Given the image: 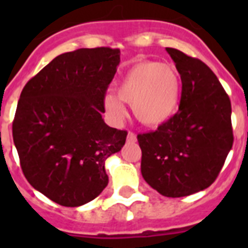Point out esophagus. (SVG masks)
Wrapping results in <instances>:
<instances>
[{"label": "esophagus", "instance_id": "esophagus-1", "mask_svg": "<svg viewBox=\"0 0 248 248\" xmlns=\"http://www.w3.org/2000/svg\"><path fill=\"white\" fill-rule=\"evenodd\" d=\"M127 140H128V141H132V143H134V141H136V135H135V134H134V132H131V131H128Z\"/></svg>", "mask_w": 248, "mask_h": 248}]
</instances>
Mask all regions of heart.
Returning a JSON list of instances; mask_svg holds the SVG:
<instances>
[{
  "label": "heart",
  "instance_id": "obj_1",
  "mask_svg": "<svg viewBox=\"0 0 248 248\" xmlns=\"http://www.w3.org/2000/svg\"><path fill=\"white\" fill-rule=\"evenodd\" d=\"M117 95L104 97L105 109L114 118L126 113L124 103L132 105L139 122L148 127H158L169 122L180 103L181 81L172 64L141 60L128 68L117 85Z\"/></svg>",
  "mask_w": 248,
  "mask_h": 248
}]
</instances>
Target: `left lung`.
<instances>
[{"label": "left lung", "mask_w": 248, "mask_h": 248, "mask_svg": "<svg viewBox=\"0 0 248 248\" xmlns=\"http://www.w3.org/2000/svg\"><path fill=\"white\" fill-rule=\"evenodd\" d=\"M181 78L176 114L155 131L138 135L144 180L165 197L208 188L233 145L231 100L200 59L166 47Z\"/></svg>", "instance_id": "1"}]
</instances>
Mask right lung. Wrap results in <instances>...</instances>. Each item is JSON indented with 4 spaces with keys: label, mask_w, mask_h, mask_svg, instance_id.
<instances>
[{
    "label": "right lung",
    "mask_w": 248,
    "mask_h": 248,
    "mask_svg": "<svg viewBox=\"0 0 248 248\" xmlns=\"http://www.w3.org/2000/svg\"><path fill=\"white\" fill-rule=\"evenodd\" d=\"M120 54L110 47L62 54L21 91L14 144L25 179L55 203L78 207L108 185L105 161L127 136L101 117Z\"/></svg>",
    "instance_id": "1"
}]
</instances>
